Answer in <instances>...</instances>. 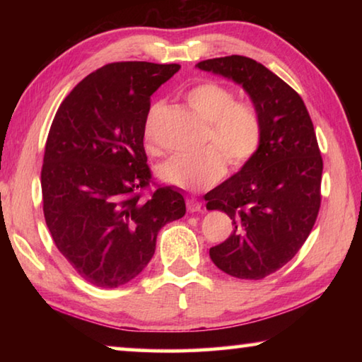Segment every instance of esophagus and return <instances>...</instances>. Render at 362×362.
<instances>
[{
	"label": "esophagus",
	"instance_id": "1",
	"mask_svg": "<svg viewBox=\"0 0 362 362\" xmlns=\"http://www.w3.org/2000/svg\"><path fill=\"white\" fill-rule=\"evenodd\" d=\"M187 209H188V212H199L201 211V203L196 198H188L187 199Z\"/></svg>",
	"mask_w": 362,
	"mask_h": 362
}]
</instances>
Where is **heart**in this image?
<instances>
[{"instance_id": "heart-1", "label": "heart", "mask_w": 362, "mask_h": 362, "mask_svg": "<svg viewBox=\"0 0 362 362\" xmlns=\"http://www.w3.org/2000/svg\"><path fill=\"white\" fill-rule=\"evenodd\" d=\"M188 105L206 121L203 144L193 156H175L159 164V179L177 188L199 192L212 187L225 173L240 170L260 151L263 142L262 116L252 103L236 100L235 90L206 79L189 88ZM145 140H151V119L145 124Z\"/></svg>"}]
</instances>
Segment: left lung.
<instances>
[{"label": "left lung", "mask_w": 362, "mask_h": 362, "mask_svg": "<svg viewBox=\"0 0 362 362\" xmlns=\"http://www.w3.org/2000/svg\"><path fill=\"white\" fill-rule=\"evenodd\" d=\"M243 84L263 122L260 151L246 168L206 194L233 231L211 247L212 262L231 276L262 279L293 259L321 207L322 156L302 97L265 65L244 56L198 62Z\"/></svg>", "instance_id": "obj_1"}]
</instances>
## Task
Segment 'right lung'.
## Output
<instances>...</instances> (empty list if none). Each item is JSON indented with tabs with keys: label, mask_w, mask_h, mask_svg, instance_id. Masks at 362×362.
Masks as SVG:
<instances>
[{
	"label": "right lung",
	"mask_w": 362,
	"mask_h": 362,
	"mask_svg": "<svg viewBox=\"0 0 362 362\" xmlns=\"http://www.w3.org/2000/svg\"><path fill=\"white\" fill-rule=\"evenodd\" d=\"M179 64L113 62L73 88L47 134L42 212L54 244L99 287L129 283L148 265L158 231L185 199L153 182L144 136L150 97Z\"/></svg>",
	"instance_id": "obj_1"
}]
</instances>
